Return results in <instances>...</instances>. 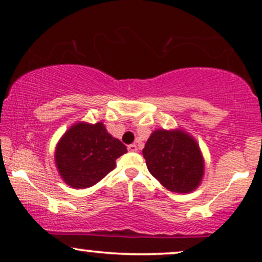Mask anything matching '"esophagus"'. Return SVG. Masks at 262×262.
<instances>
[{
    "label": "esophagus",
    "mask_w": 262,
    "mask_h": 262,
    "mask_svg": "<svg viewBox=\"0 0 262 262\" xmlns=\"http://www.w3.org/2000/svg\"><path fill=\"white\" fill-rule=\"evenodd\" d=\"M128 151L137 152L138 151V146L135 145V144H130V145H128Z\"/></svg>",
    "instance_id": "1"
}]
</instances>
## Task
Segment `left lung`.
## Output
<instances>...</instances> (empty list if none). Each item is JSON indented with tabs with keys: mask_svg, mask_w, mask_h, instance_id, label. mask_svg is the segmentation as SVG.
Segmentation results:
<instances>
[{
	"mask_svg": "<svg viewBox=\"0 0 262 262\" xmlns=\"http://www.w3.org/2000/svg\"><path fill=\"white\" fill-rule=\"evenodd\" d=\"M149 172L171 192L188 193L200 186L204 160L197 141L175 129H156L143 149Z\"/></svg>",
	"mask_w": 262,
	"mask_h": 262,
	"instance_id": "left-lung-1",
	"label": "left lung"
}]
</instances>
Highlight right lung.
I'll return each mask as SVG.
<instances>
[{
  "label": "right lung",
  "instance_id": "add662e5",
  "mask_svg": "<svg viewBox=\"0 0 262 262\" xmlns=\"http://www.w3.org/2000/svg\"><path fill=\"white\" fill-rule=\"evenodd\" d=\"M127 146L107 132L103 123L79 122L59 140L55 165L65 183L87 188L101 181L116 167V160Z\"/></svg>",
  "mask_w": 262,
  "mask_h": 262
}]
</instances>
